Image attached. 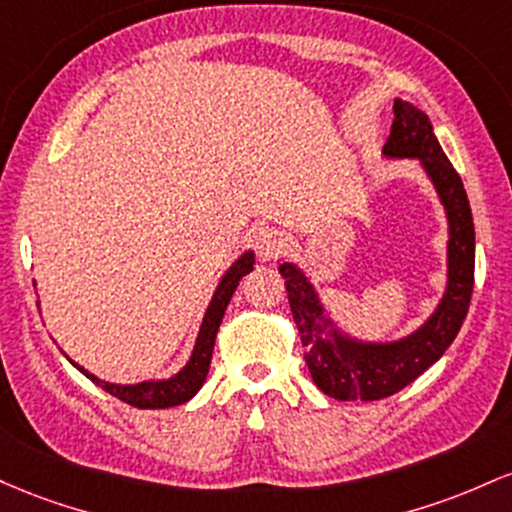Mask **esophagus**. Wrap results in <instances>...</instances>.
Returning <instances> with one entry per match:
<instances>
[{
    "label": "esophagus",
    "instance_id": "34e87169",
    "mask_svg": "<svg viewBox=\"0 0 512 512\" xmlns=\"http://www.w3.org/2000/svg\"><path fill=\"white\" fill-rule=\"evenodd\" d=\"M285 237L273 227H258L254 234V249L261 261H271L283 251Z\"/></svg>",
    "mask_w": 512,
    "mask_h": 512
}]
</instances>
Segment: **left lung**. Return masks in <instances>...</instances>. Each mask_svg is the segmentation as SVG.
<instances>
[{"label": "left lung", "instance_id": "8db88e82", "mask_svg": "<svg viewBox=\"0 0 512 512\" xmlns=\"http://www.w3.org/2000/svg\"><path fill=\"white\" fill-rule=\"evenodd\" d=\"M387 157L421 159L433 181L447 222V290L435 314L411 336L394 343H365L343 336L326 317L317 290L295 263H283L287 300L300 331L309 375L338 401H377L411 384L438 363L467 319L474 290V220L455 166L435 140L428 116L411 103L394 101V123L382 149Z\"/></svg>", "mask_w": 512, "mask_h": 512}]
</instances>
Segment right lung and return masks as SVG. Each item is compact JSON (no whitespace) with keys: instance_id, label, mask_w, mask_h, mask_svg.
Masks as SVG:
<instances>
[{"instance_id":"obj_1","label":"right lung","mask_w":512,"mask_h":512,"mask_svg":"<svg viewBox=\"0 0 512 512\" xmlns=\"http://www.w3.org/2000/svg\"><path fill=\"white\" fill-rule=\"evenodd\" d=\"M254 271V254H244L239 261L232 263V268L225 273V278L217 285L215 295H212V302L205 312L203 326H200L198 341H195L193 355L188 360L186 367L174 375L171 380H159V382H140V384H111L103 382L99 377L89 375L84 367L72 363L79 372H84L91 382L99 384L101 389H106L108 394L116 396V399L125 401V404L135 406V409H169V406L186 404L188 399H193L198 394V389L203 387L205 377H208L210 360H212V348H215V336L217 329H220L222 317H225V309L229 300H232L234 290H237L239 280L244 278L246 273Z\"/></svg>"}]
</instances>
